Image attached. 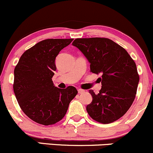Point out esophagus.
<instances>
[{"label":"esophagus","mask_w":153,"mask_h":153,"mask_svg":"<svg viewBox=\"0 0 153 153\" xmlns=\"http://www.w3.org/2000/svg\"><path fill=\"white\" fill-rule=\"evenodd\" d=\"M78 93H79V94H83V93H84L85 91L83 90V89H80V88H79V89H78Z\"/></svg>","instance_id":"34e87169"}]
</instances>
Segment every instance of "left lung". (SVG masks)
Masks as SVG:
<instances>
[{"instance_id":"obj_1","label":"left lung","mask_w":153,"mask_h":153,"mask_svg":"<svg viewBox=\"0 0 153 153\" xmlns=\"http://www.w3.org/2000/svg\"><path fill=\"white\" fill-rule=\"evenodd\" d=\"M73 46L90 62V71L101 74L98 94L89 90L92 102L86 110L92 119L103 124L118 120L131 106L139 81L137 65L125 48L106 38H77Z\"/></svg>"}]
</instances>
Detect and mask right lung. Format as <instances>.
Returning <instances> with one entry per match:
<instances>
[{"mask_svg": "<svg viewBox=\"0 0 153 153\" xmlns=\"http://www.w3.org/2000/svg\"><path fill=\"white\" fill-rule=\"evenodd\" d=\"M70 39H46L26 50L14 68L13 88L22 110L28 117L44 126L53 125L65 117L70 102L78 94L74 86L58 88L51 78L55 59L68 46Z\"/></svg>", "mask_w": 153, "mask_h": 153, "instance_id": "right-lung-1", "label": "right lung"}]
</instances>
